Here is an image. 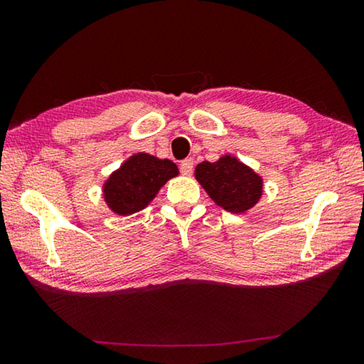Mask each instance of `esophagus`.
<instances>
[{
	"label": "esophagus",
	"mask_w": 364,
	"mask_h": 364,
	"mask_svg": "<svg viewBox=\"0 0 364 364\" xmlns=\"http://www.w3.org/2000/svg\"><path fill=\"white\" fill-rule=\"evenodd\" d=\"M193 168H194V160L193 159L183 160L181 165H180V170H181V173L184 176H189L191 173H193Z\"/></svg>",
	"instance_id": "obj_1"
}]
</instances>
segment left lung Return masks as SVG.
<instances>
[{"label": "left lung", "instance_id": "8db88e82", "mask_svg": "<svg viewBox=\"0 0 364 364\" xmlns=\"http://www.w3.org/2000/svg\"><path fill=\"white\" fill-rule=\"evenodd\" d=\"M194 176L208 197L226 212L245 213L262 199L263 178L231 154L215 162H200Z\"/></svg>", "mask_w": 364, "mask_h": 364}]
</instances>
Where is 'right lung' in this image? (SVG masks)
Wrapping results in <instances>:
<instances>
[{
  "mask_svg": "<svg viewBox=\"0 0 364 364\" xmlns=\"http://www.w3.org/2000/svg\"><path fill=\"white\" fill-rule=\"evenodd\" d=\"M178 173L176 164L168 159L133 154L104 181V202L115 215H133L149 205L160 188Z\"/></svg>",
  "mask_w": 364,
  "mask_h": 364,
  "instance_id": "1",
  "label": "right lung"
}]
</instances>
